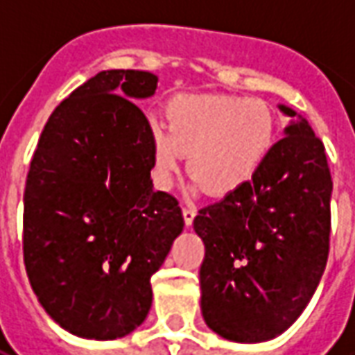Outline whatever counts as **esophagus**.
<instances>
[{"mask_svg": "<svg viewBox=\"0 0 355 355\" xmlns=\"http://www.w3.org/2000/svg\"><path fill=\"white\" fill-rule=\"evenodd\" d=\"M196 215H198V213H196V209H192V207H184V209H182V216H184V224H186V226H192Z\"/></svg>", "mask_w": 355, "mask_h": 355, "instance_id": "1", "label": "esophagus"}]
</instances>
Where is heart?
<instances>
[{
  "instance_id": "heart-1",
  "label": "heart",
  "mask_w": 355,
  "mask_h": 355,
  "mask_svg": "<svg viewBox=\"0 0 355 355\" xmlns=\"http://www.w3.org/2000/svg\"><path fill=\"white\" fill-rule=\"evenodd\" d=\"M167 123L152 125V167L169 188L188 155V175L209 196H228L261 171L272 152L275 119L266 104L226 94H178Z\"/></svg>"
}]
</instances>
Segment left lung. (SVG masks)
I'll return each mask as SVG.
<instances>
[{
    "label": "left lung",
    "instance_id": "obj_1",
    "mask_svg": "<svg viewBox=\"0 0 355 355\" xmlns=\"http://www.w3.org/2000/svg\"><path fill=\"white\" fill-rule=\"evenodd\" d=\"M331 192L325 146L302 119L245 186L200 209L201 312L215 333L264 343L297 321L327 264Z\"/></svg>",
    "mask_w": 355,
    "mask_h": 355
}]
</instances>
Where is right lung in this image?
Segmentation results:
<instances>
[{"instance_id":"obj_1","label":"right lung","mask_w":355,"mask_h":355,"mask_svg":"<svg viewBox=\"0 0 355 355\" xmlns=\"http://www.w3.org/2000/svg\"><path fill=\"white\" fill-rule=\"evenodd\" d=\"M142 70L98 72L58 104L24 188L22 251L45 312L72 335L114 340L152 306L150 277L184 228L175 196L152 188Z\"/></svg>"}]
</instances>
